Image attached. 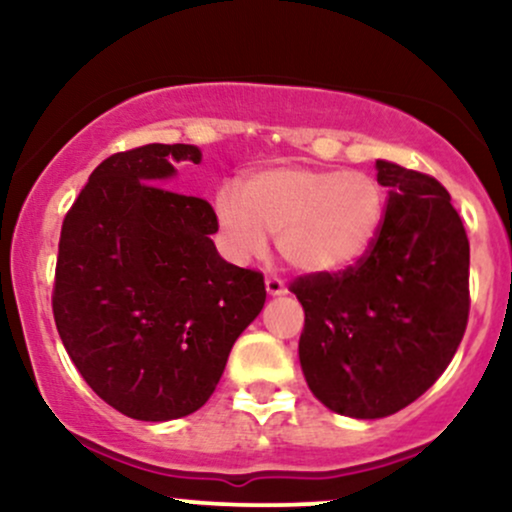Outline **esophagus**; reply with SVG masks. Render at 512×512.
Returning a JSON list of instances; mask_svg holds the SVG:
<instances>
[{
  "instance_id": "obj_1",
  "label": "esophagus",
  "mask_w": 512,
  "mask_h": 512,
  "mask_svg": "<svg viewBox=\"0 0 512 512\" xmlns=\"http://www.w3.org/2000/svg\"><path fill=\"white\" fill-rule=\"evenodd\" d=\"M264 286H267L269 296H284L286 293V284L279 276H267V279H264Z\"/></svg>"
}]
</instances>
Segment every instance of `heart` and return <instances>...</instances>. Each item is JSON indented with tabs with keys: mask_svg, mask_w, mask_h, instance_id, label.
<instances>
[{
	"mask_svg": "<svg viewBox=\"0 0 512 512\" xmlns=\"http://www.w3.org/2000/svg\"><path fill=\"white\" fill-rule=\"evenodd\" d=\"M383 185L361 170L279 166L248 173L238 192L214 197L223 248L245 262L267 250L276 233L281 260L301 274L332 276L373 250L383 231Z\"/></svg>",
	"mask_w": 512,
	"mask_h": 512,
	"instance_id": "heart-1",
	"label": "heart"
}]
</instances>
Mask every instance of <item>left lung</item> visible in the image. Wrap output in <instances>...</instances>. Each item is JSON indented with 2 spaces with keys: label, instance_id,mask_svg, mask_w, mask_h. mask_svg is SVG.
<instances>
[{
  "label": "left lung",
  "instance_id": "8db88e82",
  "mask_svg": "<svg viewBox=\"0 0 512 512\" xmlns=\"http://www.w3.org/2000/svg\"><path fill=\"white\" fill-rule=\"evenodd\" d=\"M387 187L383 231L361 262L298 276V356L310 392L351 419H383L448 368L469 317V240L436 178L375 161Z\"/></svg>",
  "mask_w": 512,
  "mask_h": 512
}]
</instances>
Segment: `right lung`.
Segmentation results:
<instances>
[{"label": "right lung", "instance_id": "right-lung-1", "mask_svg": "<svg viewBox=\"0 0 512 512\" xmlns=\"http://www.w3.org/2000/svg\"><path fill=\"white\" fill-rule=\"evenodd\" d=\"M192 144H146L91 173L62 223L52 313L64 349L129 419L192 414L260 315L264 276L216 252L214 209L161 187Z\"/></svg>", "mask_w": 512, "mask_h": 512}]
</instances>
